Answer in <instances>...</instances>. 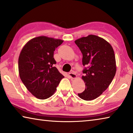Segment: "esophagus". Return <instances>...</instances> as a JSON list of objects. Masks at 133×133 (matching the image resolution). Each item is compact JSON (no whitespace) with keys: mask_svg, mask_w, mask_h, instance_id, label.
Masks as SVG:
<instances>
[{"mask_svg":"<svg viewBox=\"0 0 133 133\" xmlns=\"http://www.w3.org/2000/svg\"><path fill=\"white\" fill-rule=\"evenodd\" d=\"M69 76H70V77L71 78H75L77 77V75H76L75 72L74 71H72L70 73H69Z\"/></svg>","mask_w":133,"mask_h":133,"instance_id":"1","label":"esophagus"}]
</instances>
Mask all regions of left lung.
I'll return each mask as SVG.
<instances>
[{"label":"left lung","instance_id":"left-lung-1","mask_svg":"<svg viewBox=\"0 0 133 133\" xmlns=\"http://www.w3.org/2000/svg\"><path fill=\"white\" fill-rule=\"evenodd\" d=\"M75 43L83 55V65L86 66L82 76L85 89L78 96L84 100H94L108 88L116 75L113 49L106 40L93 35L80 38Z\"/></svg>","mask_w":133,"mask_h":133}]
</instances>
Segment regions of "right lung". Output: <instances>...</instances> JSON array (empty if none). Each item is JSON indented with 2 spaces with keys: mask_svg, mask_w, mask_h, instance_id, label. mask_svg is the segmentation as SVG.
<instances>
[{
  "mask_svg": "<svg viewBox=\"0 0 133 133\" xmlns=\"http://www.w3.org/2000/svg\"><path fill=\"white\" fill-rule=\"evenodd\" d=\"M63 40L46 36L37 37L27 43L20 53V78L36 97L44 100L55 93L64 77L54 65V51Z\"/></svg>",
  "mask_w": 133,
  "mask_h": 133,
  "instance_id": "right-lung-1",
  "label": "right lung"
}]
</instances>
